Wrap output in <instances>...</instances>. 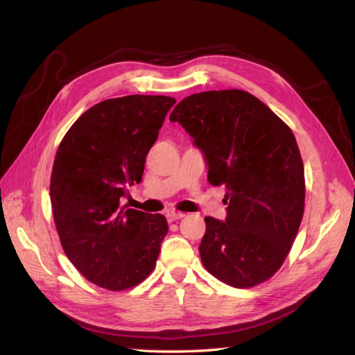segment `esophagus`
<instances>
[{"instance_id":"34e87169","label":"esophagus","mask_w":355,"mask_h":355,"mask_svg":"<svg viewBox=\"0 0 355 355\" xmlns=\"http://www.w3.org/2000/svg\"><path fill=\"white\" fill-rule=\"evenodd\" d=\"M184 216H186V214L177 212V210H168V212H166V218H168L169 223L177 221V220H182V218H184Z\"/></svg>"}]
</instances>
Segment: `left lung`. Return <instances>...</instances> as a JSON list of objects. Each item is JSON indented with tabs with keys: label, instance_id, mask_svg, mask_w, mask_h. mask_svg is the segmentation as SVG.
<instances>
[{
	"label": "left lung",
	"instance_id": "8db88e82",
	"mask_svg": "<svg viewBox=\"0 0 355 355\" xmlns=\"http://www.w3.org/2000/svg\"><path fill=\"white\" fill-rule=\"evenodd\" d=\"M169 119L202 150L209 183L225 187V221L205 218L202 266L235 288L266 282L282 267L304 216V163L290 126L243 89L192 94Z\"/></svg>",
	"mask_w": 355,
	"mask_h": 355
}]
</instances>
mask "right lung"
Segmentation results:
<instances>
[{
	"mask_svg": "<svg viewBox=\"0 0 355 355\" xmlns=\"http://www.w3.org/2000/svg\"><path fill=\"white\" fill-rule=\"evenodd\" d=\"M173 103V97L140 94L103 101L71 125L58 148L50 180L58 235L79 273L105 290L131 288L155 267L168 221L120 207V200L141 182Z\"/></svg>",
	"mask_w": 355,
	"mask_h": 355,
	"instance_id": "1",
	"label": "right lung"
}]
</instances>
